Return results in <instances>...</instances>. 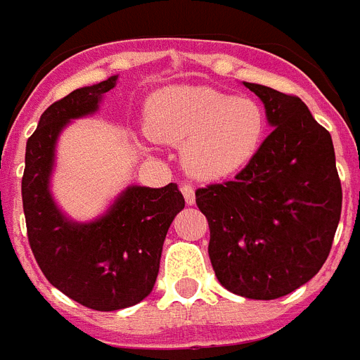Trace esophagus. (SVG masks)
<instances>
[{
	"mask_svg": "<svg viewBox=\"0 0 360 360\" xmlns=\"http://www.w3.org/2000/svg\"><path fill=\"white\" fill-rule=\"evenodd\" d=\"M182 195H184V198H186V204H188V206H193L195 204V189L191 188V186H182Z\"/></svg>",
	"mask_w": 360,
	"mask_h": 360,
	"instance_id": "34e87169",
	"label": "esophagus"
}]
</instances>
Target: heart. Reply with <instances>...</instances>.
<instances>
[{"label":"heart","instance_id":"obj_1","mask_svg":"<svg viewBox=\"0 0 360 360\" xmlns=\"http://www.w3.org/2000/svg\"><path fill=\"white\" fill-rule=\"evenodd\" d=\"M146 130L154 139L182 145V165L191 176L217 182L257 158L267 117L257 100L204 85H174L148 100Z\"/></svg>","mask_w":360,"mask_h":360}]
</instances>
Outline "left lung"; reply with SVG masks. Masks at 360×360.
Instances as JSON below:
<instances>
[{
  "label": "left lung",
  "instance_id": "8db88e82",
  "mask_svg": "<svg viewBox=\"0 0 360 360\" xmlns=\"http://www.w3.org/2000/svg\"><path fill=\"white\" fill-rule=\"evenodd\" d=\"M273 131L257 158L225 184L197 189L210 225L215 277L247 299L283 297L320 271L342 212L330 134L297 96L243 82Z\"/></svg>",
  "mask_w": 360,
  "mask_h": 360
}]
</instances>
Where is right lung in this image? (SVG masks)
I'll return each instance as SVG.
<instances>
[{"label":"right lung","mask_w":360,"mask_h":360,"mask_svg":"<svg viewBox=\"0 0 360 360\" xmlns=\"http://www.w3.org/2000/svg\"><path fill=\"white\" fill-rule=\"evenodd\" d=\"M119 76L72 91L51 103L25 146L22 178L25 225L37 264L57 290L93 310H120L141 303L156 284L163 241L184 210L176 184L128 186L102 215L76 221L51 193L57 141L72 120L94 115Z\"/></svg>","instance_id":"add662e5"}]
</instances>
